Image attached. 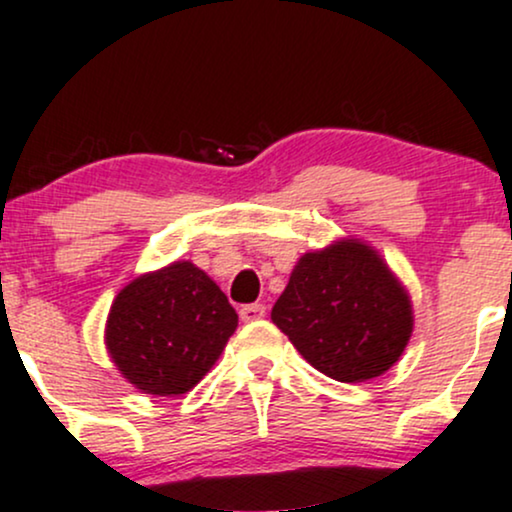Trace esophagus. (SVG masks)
I'll return each mask as SVG.
<instances>
[{
    "label": "esophagus",
    "instance_id": "1",
    "mask_svg": "<svg viewBox=\"0 0 512 512\" xmlns=\"http://www.w3.org/2000/svg\"><path fill=\"white\" fill-rule=\"evenodd\" d=\"M264 315H267V308H264L262 303H250V305H243V308H240V320L243 322L262 320Z\"/></svg>",
    "mask_w": 512,
    "mask_h": 512
}]
</instances>
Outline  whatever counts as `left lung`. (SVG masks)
Wrapping results in <instances>:
<instances>
[{
	"instance_id": "left-lung-1",
	"label": "left lung",
	"mask_w": 512,
	"mask_h": 512,
	"mask_svg": "<svg viewBox=\"0 0 512 512\" xmlns=\"http://www.w3.org/2000/svg\"><path fill=\"white\" fill-rule=\"evenodd\" d=\"M272 322L327 378L363 383L399 361L414 317L407 291L375 250L344 240L298 260Z\"/></svg>"
}]
</instances>
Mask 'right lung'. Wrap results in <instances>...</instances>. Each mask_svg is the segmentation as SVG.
<instances>
[{
    "instance_id": "right-lung-1",
    "label": "right lung",
    "mask_w": 512,
    "mask_h": 512,
    "mask_svg": "<svg viewBox=\"0 0 512 512\" xmlns=\"http://www.w3.org/2000/svg\"><path fill=\"white\" fill-rule=\"evenodd\" d=\"M236 327L226 293L192 262H173L117 293L105 344L129 383L173 397L209 373Z\"/></svg>"
}]
</instances>
